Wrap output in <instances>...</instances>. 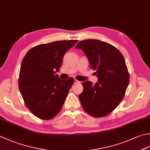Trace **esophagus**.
I'll return each mask as SVG.
<instances>
[{"label": "esophagus", "instance_id": "obj_1", "mask_svg": "<svg viewBox=\"0 0 150 150\" xmlns=\"http://www.w3.org/2000/svg\"><path fill=\"white\" fill-rule=\"evenodd\" d=\"M80 83V82H79V81H77V80H76V79L75 80V81H74V84H78V83Z\"/></svg>", "mask_w": 150, "mask_h": 150}]
</instances>
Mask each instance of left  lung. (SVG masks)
I'll return each mask as SVG.
<instances>
[{"label":"left lung","mask_w":150,"mask_h":150,"mask_svg":"<svg viewBox=\"0 0 150 150\" xmlns=\"http://www.w3.org/2000/svg\"><path fill=\"white\" fill-rule=\"evenodd\" d=\"M76 49L83 50L98 82H83L79 99L84 110L96 118L108 115L124 98L129 82L127 66L118 49L98 40L81 41Z\"/></svg>","instance_id":"8db88e82"}]
</instances>
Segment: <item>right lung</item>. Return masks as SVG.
Listing matches in <instances>:
<instances>
[{
  "label": "right lung",
  "mask_w": 150,
  "mask_h": 150,
  "mask_svg": "<svg viewBox=\"0 0 150 150\" xmlns=\"http://www.w3.org/2000/svg\"><path fill=\"white\" fill-rule=\"evenodd\" d=\"M78 42L58 41L30 49L22 61L19 88L26 106L42 120L53 118L59 113L74 83L69 77L60 79L59 71L64 56Z\"/></svg>",
  "instance_id": "right-lung-1"
}]
</instances>
